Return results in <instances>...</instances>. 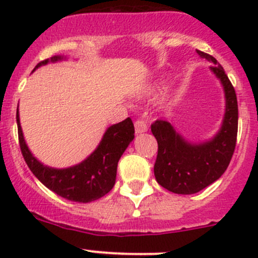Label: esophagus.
Segmentation results:
<instances>
[{
    "label": "esophagus",
    "instance_id": "obj_1",
    "mask_svg": "<svg viewBox=\"0 0 258 258\" xmlns=\"http://www.w3.org/2000/svg\"><path fill=\"white\" fill-rule=\"evenodd\" d=\"M147 123H146L144 119H137V121L135 122V131H136L137 135L145 134V132H147Z\"/></svg>",
    "mask_w": 258,
    "mask_h": 258
}]
</instances>
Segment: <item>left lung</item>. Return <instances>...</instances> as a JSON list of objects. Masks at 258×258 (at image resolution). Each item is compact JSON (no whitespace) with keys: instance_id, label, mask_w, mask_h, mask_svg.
<instances>
[{"instance_id":"1","label":"left lung","mask_w":258,"mask_h":258,"mask_svg":"<svg viewBox=\"0 0 258 258\" xmlns=\"http://www.w3.org/2000/svg\"><path fill=\"white\" fill-rule=\"evenodd\" d=\"M197 53L212 62L210 70L221 81L225 91V116L221 128L211 140L191 142L181 136L170 122L157 119L151 124L158 144L153 167L156 181L178 195L197 194L217 181L230 165L237 140L238 106L235 88L215 57L199 49Z\"/></svg>"}]
</instances>
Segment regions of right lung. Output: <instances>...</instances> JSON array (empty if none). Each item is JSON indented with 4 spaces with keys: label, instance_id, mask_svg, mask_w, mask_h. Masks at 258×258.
I'll list each match as a JSON object with an SVG mask.
<instances>
[{
    "label": "right lung",
    "instance_id": "add662e5",
    "mask_svg": "<svg viewBox=\"0 0 258 258\" xmlns=\"http://www.w3.org/2000/svg\"><path fill=\"white\" fill-rule=\"evenodd\" d=\"M62 59H66V57L53 56L40 62L35 70L48 62ZM16 119L21 152L33 175L58 196L82 204L101 199L112 189L116 182L117 163L135 139L134 123L127 117L124 121L112 124L106 130L97 148L82 162L67 168H53L40 162L28 148L21 128L18 107Z\"/></svg>",
    "mask_w": 258,
    "mask_h": 258
}]
</instances>
